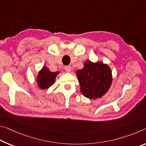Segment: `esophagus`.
I'll return each mask as SVG.
<instances>
[{
    "label": "esophagus",
    "instance_id": "esophagus-1",
    "mask_svg": "<svg viewBox=\"0 0 146 146\" xmlns=\"http://www.w3.org/2000/svg\"><path fill=\"white\" fill-rule=\"evenodd\" d=\"M65 70H66L67 72H70V71H71V67L70 66H65Z\"/></svg>",
    "mask_w": 146,
    "mask_h": 146
}]
</instances>
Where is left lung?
<instances>
[{
  "instance_id": "obj_1",
  "label": "left lung",
  "mask_w": 146,
  "mask_h": 146,
  "mask_svg": "<svg viewBox=\"0 0 146 146\" xmlns=\"http://www.w3.org/2000/svg\"><path fill=\"white\" fill-rule=\"evenodd\" d=\"M80 92L86 98L96 99L102 98L110 89L112 74L110 66L103 62L87 60L84 68L76 71Z\"/></svg>"
}]
</instances>
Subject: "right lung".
Returning <instances> with one entry per match:
<instances>
[{
  "label": "right lung",
  "instance_id": "obj_1",
  "mask_svg": "<svg viewBox=\"0 0 146 146\" xmlns=\"http://www.w3.org/2000/svg\"><path fill=\"white\" fill-rule=\"evenodd\" d=\"M59 71L51 72L47 67L43 66L37 75V85L41 90H47L54 84Z\"/></svg>",
  "mask_w": 146,
  "mask_h": 146
}]
</instances>
